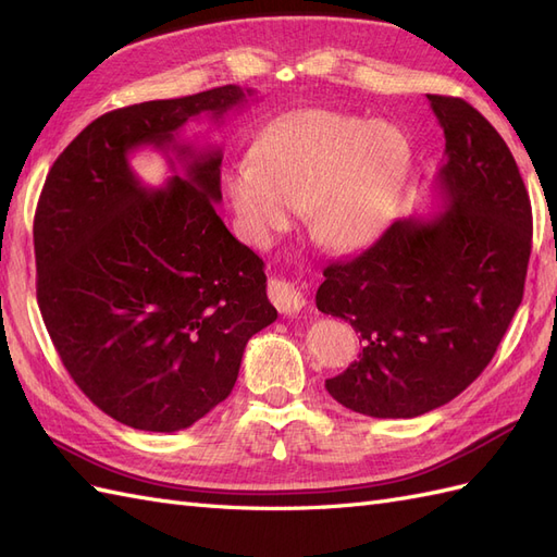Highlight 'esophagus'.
<instances>
[{
  "label": "esophagus",
  "instance_id": "34e87169",
  "mask_svg": "<svg viewBox=\"0 0 557 557\" xmlns=\"http://www.w3.org/2000/svg\"><path fill=\"white\" fill-rule=\"evenodd\" d=\"M267 295L272 299V305L285 313V315H293L297 311H301V307L307 305L305 295L299 293V288L295 283L285 281V278H272L267 285Z\"/></svg>",
  "mask_w": 557,
  "mask_h": 557
}]
</instances>
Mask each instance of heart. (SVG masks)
I'll list each match as a JSON object with an SVG mask.
<instances>
[{
  "label": "heart",
  "mask_w": 557,
  "mask_h": 557,
  "mask_svg": "<svg viewBox=\"0 0 557 557\" xmlns=\"http://www.w3.org/2000/svg\"><path fill=\"white\" fill-rule=\"evenodd\" d=\"M411 144L385 123L334 111L283 117L230 178V199L250 242H267L305 209L311 237L330 250L369 242L393 215Z\"/></svg>",
  "instance_id": "obj_1"
}]
</instances>
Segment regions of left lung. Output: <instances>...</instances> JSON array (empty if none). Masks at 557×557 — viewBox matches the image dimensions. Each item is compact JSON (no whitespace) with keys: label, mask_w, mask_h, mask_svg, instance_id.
<instances>
[{"label":"left lung","mask_w":557,"mask_h":557,"mask_svg":"<svg viewBox=\"0 0 557 557\" xmlns=\"http://www.w3.org/2000/svg\"><path fill=\"white\" fill-rule=\"evenodd\" d=\"M444 129V213L401 218L325 267L315 307L362 352L327 393L372 418H416L458 397L493 360L522 301L532 207L499 132L460 97L428 95Z\"/></svg>","instance_id":"1"}]
</instances>
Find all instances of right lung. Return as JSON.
I'll list each match as a JSON object with an SVG mask.
<instances>
[{"instance_id":"right-lung-1","label":"right lung","mask_w":557,"mask_h":557,"mask_svg":"<svg viewBox=\"0 0 557 557\" xmlns=\"http://www.w3.org/2000/svg\"><path fill=\"white\" fill-rule=\"evenodd\" d=\"M252 90L223 86L99 115L50 166L35 213L37 301L66 372L95 407L144 432L190 428L239 376L248 339L276 320L264 262L215 205L221 150L178 144ZM172 147L186 176L146 191L134 147Z\"/></svg>"}]
</instances>
